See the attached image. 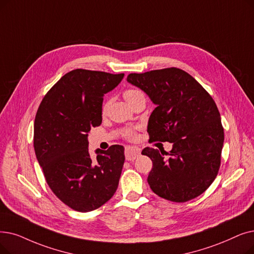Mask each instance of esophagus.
<instances>
[{"instance_id":"34e87169","label":"esophagus","mask_w":254,"mask_h":254,"mask_svg":"<svg viewBox=\"0 0 254 254\" xmlns=\"http://www.w3.org/2000/svg\"><path fill=\"white\" fill-rule=\"evenodd\" d=\"M125 154H126V159L127 161H134L140 154V148L133 147V146H127Z\"/></svg>"}]
</instances>
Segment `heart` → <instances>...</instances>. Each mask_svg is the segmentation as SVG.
<instances>
[{"label": "heart", "instance_id": "heart-1", "mask_svg": "<svg viewBox=\"0 0 254 254\" xmlns=\"http://www.w3.org/2000/svg\"><path fill=\"white\" fill-rule=\"evenodd\" d=\"M138 93H140V91L135 90V89H128V90H126V91L124 92V97L126 98L127 102H128L129 100H131V98H133L135 95H137ZM105 110H106V105L104 106V111H105ZM127 136L128 138H134V134L131 133V131H127Z\"/></svg>", "mask_w": 254, "mask_h": 254}]
</instances>
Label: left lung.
<instances>
[{"instance_id":"left-lung-1","label":"left lung","mask_w":254,"mask_h":254,"mask_svg":"<svg viewBox=\"0 0 254 254\" xmlns=\"http://www.w3.org/2000/svg\"><path fill=\"white\" fill-rule=\"evenodd\" d=\"M127 80L157 106L148 120L150 140L173 144L168 159L158 149L142 150L152 161L150 189L174 202L199 196L216 179L224 142L213 97L192 75L176 67L129 73Z\"/></svg>"}]
</instances>
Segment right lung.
<instances>
[{
  "mask_svg": "<svg viewBox=\"0 0 254 254\" xmlns=\"http://www.w3.org/2000/svg\"><path fill=\"white\" fill-rule=\"evenodd\" d=\"M125 73L74 69L43 97L34 121V150L46 181L59 199L74 211L90 212L117 190L125 147L88 150V133L102 124L104 95Z\"/></svg>",
  "mask_w": 254,
  "mask_h": 254,
  "instance_id": "add662e5",
  "label": "right lung"
}]
</instances>
